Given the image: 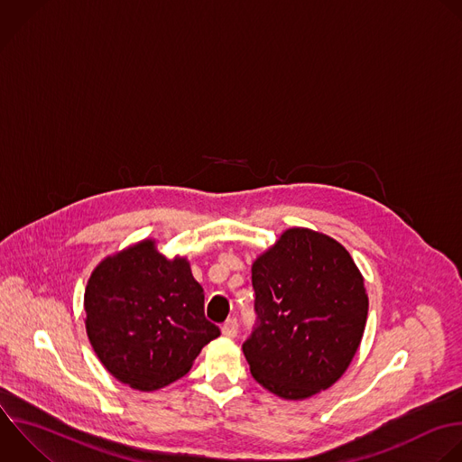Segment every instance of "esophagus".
I'll return each mask as SVG.
<instances>
[{
  "label": "esophagus",
  "instance_id": "esophagus-1",
  "mask_svg": "<svg viewBox=\"0 0 462 462\" xmlns=\"http://www.w3.org/2000/svg\"><path fill=\"white\" fill-rule=\"evenodd\" d=\"M221 332H223V336L225 337H228V339H232V337H236L237 336V321L232 318V319H228L223 327H221Z\"/></svg>",
  "mask_w": 462,
  "mask_h": 462
}]
</instances>
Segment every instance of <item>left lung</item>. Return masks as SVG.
Segmentation results:
<instances>
[{"label":"left lung","instance_id":"left-lung-1","mask_svg":"<svg viewBox=\"0 0 462 462\" xmlns=\"http://www.w3.org/2000/svg\"><path fill=\"white\" fill-rule=\"evenodd\" d=\"M257 327L243 345L254 379L286 401L336 384L359 350L368 293L334 237L288 228L252 263Z\"/></svg>","mask_w":462,"mask_h":462}]
</instances>
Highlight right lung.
Listing matches in <instances>:
<instances>
[{
    "mask_svg": "<svg viewBox=\"0 0 462 462\" xmlns=\"http://www.w3.org/2000/svg\"><path fill=\"white\" fill-rule=\"evenodd\" d=\"M143 239L106 255L85 288V328L101 365L139 392L189 374L219 328L205 318V291L187 257Z\"/></svg>",
    "mask_w": 462,
    "mask_h": 462,
    "instance_id": "1",
    "label": "right lung"
}]
</instances>
